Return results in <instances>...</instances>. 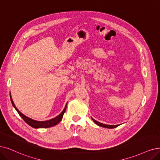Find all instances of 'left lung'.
<instances>
[{
    "instance_id": "obj_1",
    "label": "left lung",
    "mask_w": 160,
    "mask_h": 160,
    "mask_svg": "<svg viewBox=\"0 0 160 160\" xmlns=\"http://www.w3.org/2000/svg\"><path fill=\"white\" fill-rule=\"evenodd\" d=\"M92 119L93 120V121L94 122L97 124V125H99V126H100V127H105V128H108V129H113V128H116V127H118L119 125H106V124H103V123H100V122H98V121H96V120H94L93 118H92Z\"/></svg>"
}]
</instances>
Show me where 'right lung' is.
<instances>
[{
	"label": "right lung",
	"instance_id": "obj_1",
	"mask_svg": "<svg viewBox=\"0 0 160 160\" xmlns=\"http://www.w3.org/2000/svg\"><path fill=\"white\" fill-rule=\"evenodd\" d=\"M10 100H11V102L12 105L14 107L15 109L16 110V111L18 112V113H19V115L22 117V118L29 125H30L31 127H33V128H48V127H53L56 125L58 124L60 121L62 120L63 114H64L66 110V107H67V104L66 105L64 109L62 112V113L58 116L57 117L50 119V120H48V121H35L32 119L29 118H28L23 113H22L20 111H19L16 107L15 106L14 104V102L12 100V98L11 97V95H10Z\"/></svg>",
	"mask_w": 160,
	"mask_h": 160
}]
</instances>
